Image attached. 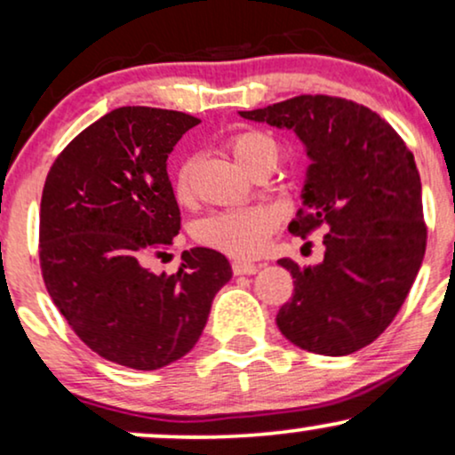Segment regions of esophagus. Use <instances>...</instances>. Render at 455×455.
I'll list each match as a JSON object with an SVG mask.
<instances>
[{"instance_id":"34e87169","label":"esophagus","mask_w":455,"mask_h":455,"mask_svg":"<svg viewBox=\"0 0 455 455\" xmlns=\"http://www.w3.org/2000/svg\"><path fill=\"white\" fill-rule=\"evenodd\" d=\"M232 270H234V274H257V272H259V266H257V263H253V261L238 259V261L232 263Z\"/></svg>"}]
</instances>
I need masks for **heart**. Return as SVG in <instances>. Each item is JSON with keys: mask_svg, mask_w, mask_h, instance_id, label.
<instances>
[{"mask_svg": "<svg viewBox=\"0 0 455 455\" xmlns=\"http://www.w3.org/2000/svg\"><path fill=\"white\" fill-rule=\"evenodd\" d=\"M226 148L238 162V166L251 177L259 171H266V168L274 171L280 160L278 141L263 131H240L232 134V137H228ZM175 194L179 202H188L192 198L188 164L179 168ZM274 221H276L274 212L263 209V206L217 211L196 223L194 236L198 243L223 251L228 255L251 257L261 251L267 234L272 232Z\"/></svg>", "mask_w": 455, "mask_h": 455, "instance_id": "heart-1", "label": "heart"}]
</instances>
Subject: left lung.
Segmentation results:
<instances>
[{
    "label": "left lung",
    "mask_w": 455,
    "mask_h": 455,
    "mask_svg": "<svg viewBox=\"0 0 455 455\" xmlns=\"http://www.w3.org/2000/svg\"><path fill=\"white\" fill-rule=\"evenodd\" d=\"M238 114L289 128L306 145L304 202L289 232H327L321 263L278 261L295 284L276 314L280 333L314 355H352L384 333L422 266L426 223L413 154L388 122L347 99L301 94Z\"/></svg>",
    "instance_id": "8db88e82"
}]
</instances>
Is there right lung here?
I'll use <instances>...</instances> for the list:
<instances>
[{
	"label": "right lung",
	"mask_w": 455,
	"mask_h": 455,
	"mask_svg": "<svg viewBox=\"0 0 455 455\" xmlns=\"http://www.w3.org/2000/svg\"><path fill=\"white\" fill-rule=\"evenodd\" d=\"M196 124L181 111L114 109L60 151L44 185L39 263L54 306L92 352L139 371L188 355L232 278L204 246L183 251L171 276L145 266L181 229L166 160Z\"/></svg>",
	"instance_id": "right-lung-1"
}]
</instances>
